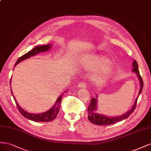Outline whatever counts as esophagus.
Listing matches in <instances>:
<instances>
[{
    "instance_id": "1",
    "label": "esophagus",
    "mask_w": 151,
    "mask_h": 151,
    "mask_svg": "<svg viewBox=\"0 0 151 151\" xmlns=\"http://www.w3.org/2000/svg\"><path fill=\"white\" fill-rule=\"evenodd\" d=\"M78 87H80L81 88H86V83H85L84 82H80L78 83Z\"/></svg>"
}]
</instances>
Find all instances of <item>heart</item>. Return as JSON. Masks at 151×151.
<instances>
[{"mask_svg":"<svg viewBox=\"0 0 151 151\" xmlns=\"http://www.w3.org/2000/svg\"><path fill=\"white\" fill-rule=\"evenodd\" d=\"M109 63V59L104 57H97L90 61L87 60V65L90 68L93 70L102 68L101 72L95 78V80L97 83H104L113 72V67Z\"/></svg>","mask_w":151,"mask_h":151,"instance_id":"obj_1","label":"heart"}]
</instances>
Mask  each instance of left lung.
I'll return each instance as SVG.
<instances>
[{
    "label": "left lung",
    "mask_w": 151,
    "mask_h": 151,
    "mask_svg": "<svg viewBox=\"0 0 151 151\" xmlns=\"http://www.w3.org/2000/svg\"><path fill=\"white\" fill-rule=\"evenodd\" d=\"M132 66H133L132 71L136 73L137 75L138 78H139L140 84V88L139 94H138V97L136 98L134 104L133 105L132 109L129 111H128L127 113L124 114L122 116H116V117H108V116H106L104 115L97 114L96 113V111H95L97 109L96 107H97V97L96 96V98H92L91 101H90V105L88 107V109H87V112L88 114V118L90 122H92L93 124H97V125H109V124H115L118 122L123 121V119L128 118V116H130L132 113H133V111H134V110L135 109L138 97H139L140 93L142 92V90L144 83L142 81V77L140 75L139 67H138V64L135 60L133 62Z\"/></svg>",
    "instance_id": "obj_1"
}]
</instances>
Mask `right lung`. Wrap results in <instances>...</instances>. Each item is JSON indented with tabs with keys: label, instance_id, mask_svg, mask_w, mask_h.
Masks as SVG:
<instances>
[{
	"label": "right lung",
	"instance_id": "obj_1",
	"mask_svg": "<svg viewBox=\"0 0 151 151\" xmlns=\"http://www.w3.org/2000/svg\"><path fill=\"white\" fill-rule=\"evenodd\" d=\"M50 49H51V44H47V45H42V46H37L35 47V48H33L32 50L29 51L28 52H27V54H25L23 55H22V56H21L18 59V61H16L14 66H16V64H18L21 61H23V60L28 59L30 57L33 56V55H35L39 52H45V51L48 50ZM10 82H11V81H10ZM10 84H11V83H10ZM66 92L67 91H66L65 92ZM11 93H12V96H13V97H14V99L16 102L17 107H18L19 111L20 112V113L26 118L32 120V121H33V122H49L52 121L53 119H54L55 118L57 117V115L60 110V107H61V105H60V104L61 103L62 95H61V96L59 97L57 101L55 102V105L52 107L51 109H50L49 111L45 112V113H40V114H31V113H27V111H24V109L21 108V107L18 105V103H17V102L15 99V97H14L13 94H12V90H11Z\"/></svg>",
	"mask_w": 151,
	"mask_h": 151
}]
</instances>
